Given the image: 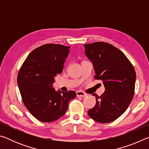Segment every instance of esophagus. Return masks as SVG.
I'll return each mask as SVG.
<instances>
[{"label": "esophagus", "instance_id": "1", "mask_svg": "<svg viewBox=\"0 0 149 149\" xmlns=\"http://www.w3.org/2000/svg\"><path fill=\"white\" fill-rule=\"evenodd\" d=\"M76 95L77 97H86L87 95L85 94V93L82 92V91H77L76 92Z\"/></svg>", "mask_w": 149, "mask_h": 149}]
</instances>
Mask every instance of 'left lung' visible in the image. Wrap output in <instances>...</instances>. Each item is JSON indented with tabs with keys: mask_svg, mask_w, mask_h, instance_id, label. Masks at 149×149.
Returning a JSON list of instances; mask_svg holds the SVG:
<instances>
[{
	"mask_svg": "<svg viewBox=\"0 0 149 149\" xmlns=\"http://www.w3.org/2000/svg\"><path fill=\"white\" fill-rule=\"evenodd\" d=\"M84 47L85 55L94 67L95 79L101 80L105 87L100 96L92 95L96 98V104L88 110V114L97 122H113L127 110L133 99L135 69L125 55L111 44L95 42Z\"/></svg>",
	"mask_w": 149,
	"mask_h": 149,
	"instance_id": "obj_1",
	"label": "left lung"
}]
</instances>
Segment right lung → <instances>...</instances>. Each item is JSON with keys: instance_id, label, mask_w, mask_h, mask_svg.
Returning a JSON list of instances; mask_svg holds the SVG:
<instances>
[{"instance_id": "add662e5", "label": "right lung", "mask_w": 149, "mask_h": 149, "mask_svg": "<svg viewBox=\"0 0 149 149\" xmlns=\"http://www.w3.org/2000/svg\"><path fill=\"white\" fill-rule=\"evenodd\" d=\"M70 47L45 44L29 53L17 74V82L24 105L42 122H52L67 111L76 97L74 91H56L54 77L61 74Z\"/></svg>"}]
</instances>
